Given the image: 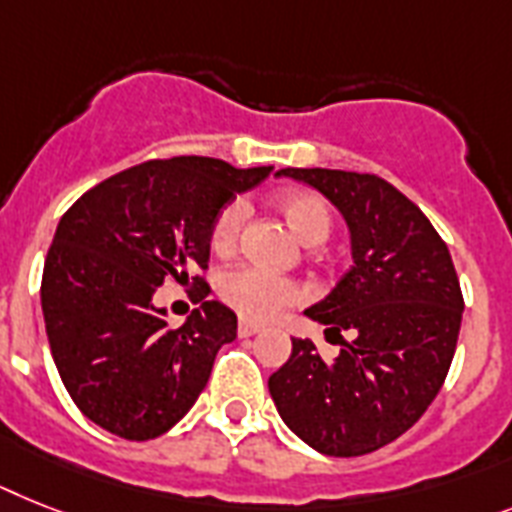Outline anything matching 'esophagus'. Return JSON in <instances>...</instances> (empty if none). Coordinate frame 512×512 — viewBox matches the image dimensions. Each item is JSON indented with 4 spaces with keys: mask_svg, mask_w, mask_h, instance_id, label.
<instances>
[{
    "mask_svg": "<svg viewBox=\"0 0 512 512\" xmlns=\"http://www.w3.org/2000/svg\"><path fill=\"white\" fill-rule=\"evenodd\" d=\"M259 332H261V327H259V324L248 322V319H240V324H238V335H240V337H251V335H259Z\"/></svg>",
    "mask_w": 512,
    "mask_h": 512,
    "instance_id": "esophagus-1",
    "label": "esophagus"
}]
</instances>
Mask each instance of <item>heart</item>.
<instances>
[{"instance_id":"b5f03b06","label":"heart","mask_w":512,"mask_h":512,"mask_svg":"<svg viewBox=\"0 0 512 512\" xmlns=\"http://www.w3.org/2000/svg\"><path fill=\"white\" fill-rule=\"evenodd\" d=\"M277 209L287 219V225L303 243L314 246L329 238L332 232V209L327 198L311 190H290L277 198ZM246 225V204L232 201L219 211L211 222L209 243L214 253H232L240 243V232ZM219 298L253 322H266L280 314L282 308L306 301V287L301 282L280 277L261 266H235L219 277Z\"/></svg>"}]
</instances>
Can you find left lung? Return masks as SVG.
<instances>
[{
  "label": "left lung",
  "instance_id": "obj_1",
  "mask_svg": "<svg viewBox=\"0 0 512 512\" xmlns=\"http://www.w3.org/2000/svg\"><path fill=\"white\" fill-rule=\"evenodd\" d=\"M277 175L324 193L348 222L353 266L306 316L354 340L327 363L308 337H293L269 392L319 453H374L408 432L445 384L463 319L453 259L424 211L382 177L322 167Z\"/></svg>",
  "mask_w": 512,
  "mask_h": 512
}]
</instances>
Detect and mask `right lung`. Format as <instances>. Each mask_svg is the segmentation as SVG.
I'll return each mask as SVG.
<instances>
[{"mask_svg":"<svg viewBox=\"0 0 512 512\" xmlns=\"http://www.w3.org/2000/svg\"><path fill=\"white\" fill-rule=\"evenodd\" d=\"M269 172L211 156L151 159L101 180L62 214L41 308L62 384L96 426L143 442L196 403L217 350L238 332L230 308L206 301L211 222ZM164 279L193 284L191 300L202 303L183 328L153 308Z\"/></svg>","mask_w":512,"mask_h":512,"instance_id":"add662e5","label":"right lung"}]
</instances>
